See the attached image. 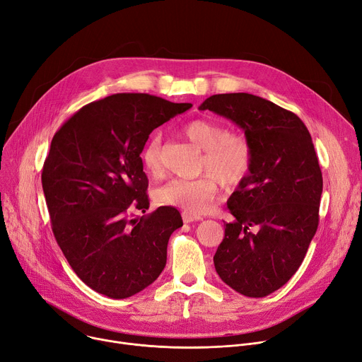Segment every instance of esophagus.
<instances>
[{"label": "esophagus", "mask_w": 362, "mask_h": 362, "mask_svg": "<svg viewBox=\"0 0 362 362\" xmlns=\"http://www.w3.org/2000/svg\"><path fill=\"white\" fill-rule=\"evenodd\" d=\"M182 219H184L185 223H191V222L202 221L203 218H202V216H197V215H193V214H188V211H184V214H182Z\"/></svg>", "instance_id": "34e87169"}]
</instances>
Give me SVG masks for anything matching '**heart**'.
<instances>
[{"label":"heart","mask_w":362,"mask_h":362,"mask_svg":"<svg viewBox=\"0 0 362 362\" xmlns=\"http://www.w3.org/2000/svg\"><path fill=\"white\" fill-rule=\"evenodd\" d=\"M185 137L204 151L202 169L209 175L194 180L173 178L155 189V200L162 206L182 209L188 214H203L216 197V180L223 187H235L244 181L252 165L250 141L237 133H229L218 121L197 118L182 127ZM160 134L155 133L146 143L141 160L147 173L160 174Z\"/></svg>","instance_id":"heart-1"}]
</instances>
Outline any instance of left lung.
<instances>
[{"label": "left lung", "mask_w": 362, "mask_h": 362, "mask_svg": "<svg viewBox=\"0 0 362 362\" xmlns=\"http://www.w3.org/2000/svg\"><path fill=\"white\" fill-rule=\"evenodd\" d=\"M199 110L230 119L251 144L252 165L228 199L233 219L214 263L233 291L262 298L298 270L317 230L323 177L314 144L293 112L256 95H214Z\"/></svg>", "instance_id": "left-lung-1"}]
</instances>
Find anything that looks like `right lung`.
Instances as JSON below:
<instances>
[{
  "mask_svg": "<svg viewBox=\"0 0 362 362\" xmlns=\"http://www.w3.org/2000/svg\"><path fill=\"white\" fill-rule=\"evenodd\" d=\"M146 93H117L83 106L55 133L42 171L52 232L78 278L114 300L153 284L166 264L180 211L146 214L140 153L155 129L191 108Z\"/></svg>",
  "mask_w": 362,
  "mask_h": 362,
  "instance_id": "right-lung-1",
  "label": "right lung"
}]
</instances>
